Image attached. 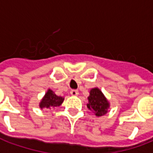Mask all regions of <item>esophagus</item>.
I'll use <instances>...</instances> for the list:
<instances>
[{
  "mask_svg": "<svg viewBox=\"0 0 153 153\" xmlns=\"http://www.w3.org/2000/svg\"><path fill=\"white\" fill-rule=\"evenodd\" d=\"M70 94H71V95H73V96H77V95L79 94V91L76 90V89H72L70 91Z\"/></svg>",
  "mask_w": 153,
  "mask_h": 153,
  "instance_id": "1",
  "label": "esophagus"
}]
</instances>
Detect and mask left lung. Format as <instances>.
Listing matches in <instances>:
<instances>
[{"label":"left lung","mask_w":153,"mask_h":153,"mask_svg":"<svg viewBox=\"0 0 153 153\" xmlns=\"http://www.w3.org/2000/svg\"><path fill=\"white\" fill-rule=\"evenodd\" d=\"M88 99L89 102L87 104L88 108L89 109L94 110L96 116H102L107 114V110L109 107V104L104 95L99 88H95L91 89L90 95Z\"/></svg>","instance_id":"left-lung-1"}]
</instances>
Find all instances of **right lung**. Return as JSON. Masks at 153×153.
<instances>
[{
    "label": "right lung",
    "mask_w": 153,
    "mask_h": 153,
    "mask_svg": "<svg viewBox=\"0 0 153 153\" xmlns=\"http://www.w3.org/2000/svg\"><path fill=\"white\" fill-rule=\"evenodd\" d=\"M63 101H64V98L63 97L57 96L54 93H53L52 90L49 89L46 94H45V95L44 99H42V101L39 103V107L41 108H46L51 109L52 108L61 105Z\"/></svg>",
    "instance_id": "right-lung-1"
}]
</instances>
